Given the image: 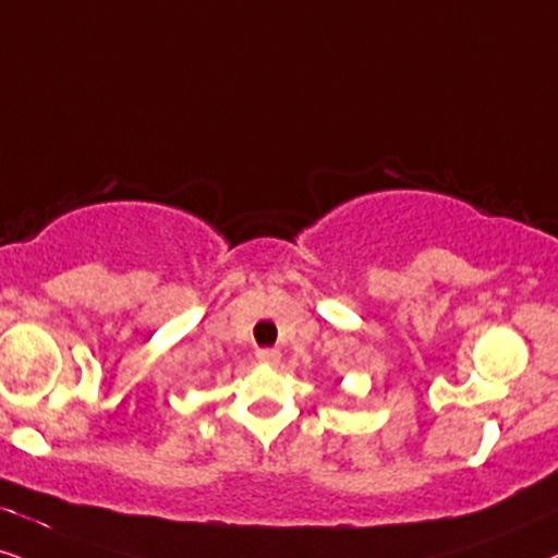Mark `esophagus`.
Wrapping results in <instances>:
<instances>
[{
  "mask_svg": "<svg viewBox=\"0 0 558 558\" xmlns=\"http://www.w3.org/2000/svg\"><path fill=\"white\" fill-rule=\"evenodd\" d=\"M257 361L265 363V365H275V363L280 361V350H275V348L257 350Z\"/></svg>",
  "mask_w": 558,
  "mask_h": 558,
  "instance_id": "obj_1",
  "label": "esophagus"
}]
</instances>
